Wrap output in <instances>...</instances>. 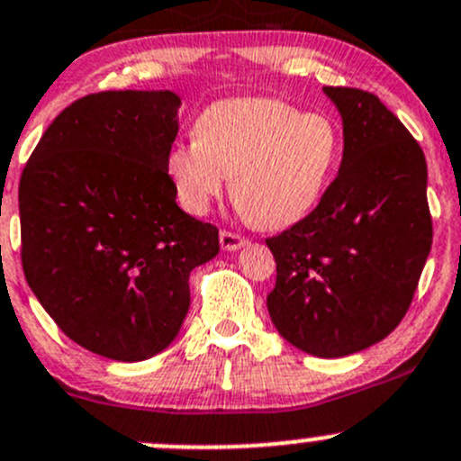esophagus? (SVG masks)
I'll return each mask as SVG.
<instances>
[{
	"instance_id": "1",
	"label": "esophagus",
	"mask_w": 461,
	"mask_h": 461,
	"mask_svg": "<svg viewBox=\"0 0 461 461\" xmlns=\"http://www.w3.org/2000/svg\"><path fill=\"white\" fill-rule=\"evenodd\" d=\"M218 239H221V248L225 249V252H236V249L248 245V239H243V236L239 234H231V231H221Z\"/></svg>"
}]
</instances>
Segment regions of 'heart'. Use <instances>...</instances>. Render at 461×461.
<instances>
[{
  "label": "heart",
  "mask_w": 461,
  "mask_h": 461,
  "mask_svg": "<svg viewBox=\"0 0 461 461\" xmlns=\"http://www.w3.org/2000/svg\"><path fill=\"white\" fill-rule=\"evenodd\" d=\"M341 153L328 115L301 113L269 97L213 102L198 115L196 138L167 153L180 204L204 213L225 192L249 222L283 230L317 207Z\"/></svg>",
  "instance_id": "b5f03b06"
}]
</instances>
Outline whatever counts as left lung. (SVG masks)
I'll list each match as a JSON object with an SVG mask.
<instances>
[{
	"instance_id": "1",
	"label": "left lung",
	"mask_w": 461,
	"mask_h": 461,
	"mask_svg": "<svg viewBox=\"0 0 461 461\" xmlns=\"http://www.w3.org/2000/svg\"><path fill=\"white\" fill-rule=\"evenodd\" d=\"M343 124L334 183L310 216L267 239L276 285L267 312L287 343L339 359L388 337L430 254L421 147L373 93L323 86Z\"/></svg>"
}]
</instances>
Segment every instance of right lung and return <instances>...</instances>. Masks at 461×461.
<instances>
[{"mask_svg":"<svg viewBox=\"0 0 461 461\" xmlns=\"http://www.w3.org/2000/svg\"><path fill=\"white\" fill-rule=\"evenodd\" d=\"M174 91H104L50 122L20 180L22 265L68 339L113 361L176 341L189 274L218 254V230L176 204L167 153Z\"/></svg>","mask_w":461,"mask_h":461,"instance_id":"add662e5","label":"right lung"}]
</instances>
